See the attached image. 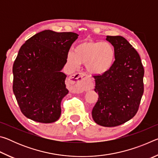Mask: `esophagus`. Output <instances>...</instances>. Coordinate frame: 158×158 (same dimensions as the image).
Instances as JSON below:
<instances>
[{"label":"esophagus","mask_w":158,"mask_h":158,"mask_svg":"<svg viewBox=\"0 0 158 158\" xmlns=\"http://www.w3.org/2000/svg\"><path fill=\"white\" fill-rule=\"evenodd\" d=\"M68 82L70 84L72 90L76 93L90 90L93 88L92 80L84 73L74 74L69 77Z\"/></svg>","instance_id":"obj_1"}]
</instances>
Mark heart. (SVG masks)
Wrapping results in <instances>:
<instances>
[{
  "label": "heart",
  "instance_id": "obj_1",
  "mask_svg": "<svg viewBox=\"0 0 158 158\" xmlns=\"http://www.w3.org/2000/svg\"><path fill=\"white\" fill-rule=\"evenodd\" d=\"M116 52L108 42L85 41L68 53V60L71 65L85 64L86 69L93 74H102L113 65Z\"/></svg>",
  "mask_w": 158,
  "mask_h": 158
}]
</instances>
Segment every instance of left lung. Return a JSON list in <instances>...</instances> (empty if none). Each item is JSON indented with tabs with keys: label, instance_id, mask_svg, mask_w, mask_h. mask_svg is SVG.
Masks as SVG:
<instances>
[{
	"label": "left lung",
	"instance_id": "1",
	"mask_svg": "<svg viewBox=\"0 0 158 158\" xmlns=\"http://www.w3.org/2000/svg\"><path fill=\"white\" fill-rule=\"evenodd\" d=\"M116 56L107 72L93 75L98 100L93 109L96 123L104 127L123 124L137 113L143 93L144 69L138 52L121 36H107Z\"/></svg>",
	"mask_w": 158,
	"mask_h": 158
}]
</instances>
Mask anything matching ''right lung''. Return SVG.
I'll return each instance as SVG.
<instances>
[{"mask_svg": "<svg viewBox=\"0 0 158 158\" xmlns=\"http://www.w3.org/2000/svg\"><path fill=\"white\" fill-rule=\"evenodd\" d=\"M72 32L45 30L21 47L13 64L12 89L21 111L34 121L50 123L61 114L60 102L69 90L60 70L78 38Z\"/></svg>", "mask_w": 158, "mask_h": 158, "instance_id": "add662e5", "label": "right lung"}]
</instances>
